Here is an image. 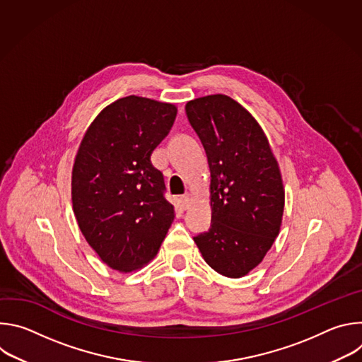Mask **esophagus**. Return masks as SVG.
<instances>
[{"mask_svg":"<svg viewBox=\"0 0 362 362\" xmlns=\"http://www.w3.org/2000/svg\"><path fill=\"white\" fill-rule=\"evenodd\" d=\"M180 200H182L183 208H185V209H187L189 206H190V202H192V199H190V194H189V193H185V194L180 197Z\"/></svg>","mask_w":362,"mask_h":362,"instance_id":"1","label":"esophagus"}]
</instances>
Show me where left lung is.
Masks as SVG:
<instances>
[{
    "mask_svg": "<svg viewBox=\"0 0 362 362\" xmlns=\"http://www.w3.org/2000/svg\"><path fill=\"white\" fill-rule=\"evenodd\" d=\"M186 116L211 169L212 223L193 239L211 268L240 278L279 233L285 192L278 163L261 126L233 98L192 100Z\"/></svg>",
    "mask_w": 362,
    "mask_h": 362,
    "instance_id": "left-lung-1",
    "label": "left lung"
}]
</instances>
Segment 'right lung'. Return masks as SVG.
Returning <instances> with one entry per match:
<instances>
[{"label":"right lung","instance_id":"right-lung-1","mask_svg":"<svg viewBox=\"0 0 362 362\" xmlns=\"http://www.w3.org/2000/svg\"><path fill=\"white\" fill-rule=\"evenodd\" d=\"M176 115L169 103L123 97L94 119L78 147L71 179L74 215L88 245L116 271L147 264L175 219L151 153Z\"/></svg>","mask_w":362,"mask_h":362}]
</instances>
